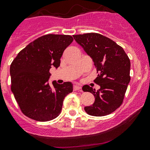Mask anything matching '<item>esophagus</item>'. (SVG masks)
Instances as JSON below:
<instances>
[{
    "instance_id": "34e87169",
    "label": "esophagus",
    "mask_w": 150,
    "mask_h": 150,
    "mask_svg": "<svg viewBox=\"0 0 150 150\" xmlns=\"http://www.w3.org/2000/svg\"><path fill=\"white\" fill-rule=\"evenodd\" d=\"M74 91H81V87L78 84H76L74 86Z\"/></svg>"
}]
</instances>
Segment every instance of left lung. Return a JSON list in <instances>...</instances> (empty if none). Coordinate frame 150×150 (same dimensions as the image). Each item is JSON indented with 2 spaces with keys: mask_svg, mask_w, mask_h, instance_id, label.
<instances>
[{
  "mask_svg": "<svg viewBox=\"0 0 150 150\" xmlns=\"http://www.w3.org/2000/svg\"><path fill=\"white\" fill-rule=\"evenodd\" d=\"M74 38L92 59L98 76L94 82L97 91L84 85L83 91L95 97L94 104L85 107L88 114L102 117L112 113L122 104L130 81V60L123 48L110 38L96 33L74 35Z\"/></svg>",
  "mask_w": 150,
  "mask_h": 150,
  "instance_id": "left-lung-1",
  "label": "left lung"
}]
</instances>
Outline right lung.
<instances>
[{"mask_svg": "<svg viewBox=\"0 0 150 150\" xmlns=\"http://www.w3.org/2000/svg\"><path fill=\"white\" fill-rule=\"evenodd\" d=\"M69 35L47 34L27 45L11 63V91L26 117L39 122L56 118L64 98L73 91L71 82L49 83L51 67L60 66L64 50L72 43Z\"/></svg>", "mask_w": 150, "mask_h": 150, "instance_id": "obj_1", "label": "right lung"}]
</instances>
